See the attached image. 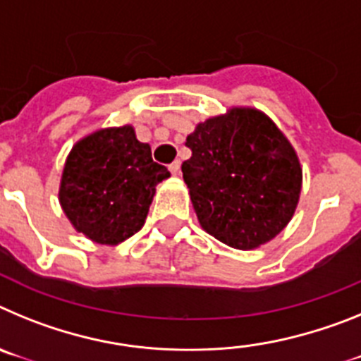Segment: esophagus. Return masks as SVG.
Wrapping results in <instances>:
<instances>
[{
    "label": "esophagus",
    "instance_id": "1",
    "mask_svg": "<svg viewBox=\"0 0 361 361\" xmlns=\"http://www.w3.org/2000/svg\"><path fill=\"white\" fill-rule=\"evenodd\" d=\"M170 171L173 175H178V171H180V161H178V159H177V161L171 162V164H170Z\"/></svg>",
    "mask_w": 361,
    "mask_h": 361
}]
</instances>
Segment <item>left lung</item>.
I'll return each mask as SVG.
<instances>
[{"instance_id": "1", "label": "left lung", "mask_w": 361, "mask_h": 361, "mask_svg": "<svg viewBox=\"0 0 361 361\" xmlns=\"http://www.w3.org/2000/svg\"><path fill=\"white\" fill-rule=\"evenodd\" d=\"M184 183L199 222L220 242L253 250L295 213L302 170L295 149L264 114L233 108L188 135Z\"/></svg>"}]
</instances>
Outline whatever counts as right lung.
Masks as SVG:
<instances>
[{
  "mask_svg": "<svg viewBox=\"0 0 361 361\" xmlns=\"http://www.w3.org/2000/svg\"><path fill=\"white\" fill-rule=\"evenodd\" d=\"M170 177L132 126L99 130L73 146L59 200L79 233L97 244H119L141 229L155 186Z\"/></svg>",
  "mask_w": 361,
  "mask_h": 361,
  "instance_id": "right-lung-1",
  "label": "right lung"
}]
</instances>
